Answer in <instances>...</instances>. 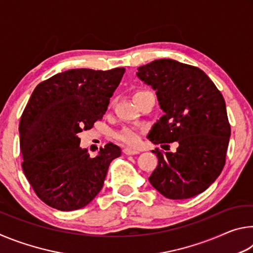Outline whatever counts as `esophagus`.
<instances>
[{"instance_id":"obj_1","label":"esophagus","mask_w":253,"mask_h":253,"mask_svg":"<svg viewBox=\"0 0 253 253\" xmlns=\"http://www.w3.org/2000/svg\"><path fill=\"white\" fill-rule=\"evenodd\" d=\"M124 154H126V155H135V154H138L139 151H137V149H132V148H129V147H126L123 149Z\"/></svg>"}]
</instances>
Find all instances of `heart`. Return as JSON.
Here are the masks:
<instances>
[{
    "instance_id": "obj_1",
    "label": "heart",
    "mask_w": 253,
    "mask_h": 253,
    "mask_svg": "<svg viewBox=\"0 0 253 253\" xmlns=\"http://www.w3.org/2000/svg\"><path fill=\"white\" fill-rule=\"evenodd\" d=\"M117 138L123 143L131 145V146H135V145H137L139 142L140 134H139V130H137L136 128L125 127L118 132Z\"/></svg>"
}]
</instances>
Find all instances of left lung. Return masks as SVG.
I'll list each match as a JSON object with an SVG mask.
<instances>
[{"instance_id":"8db88e82","label":"left lung","mask_w":253,"mask_h":253,"mask_svg":"<svg viewBox=\"0 0 253 253\" xmlns=\"http://www.w3.org/2000/svg\"><path fill=\"white\" fill-rule=\"evenodd\" d=\"M136 75L156 91L164 111L148 139L156 145L178 143L175 153L152 151L158 164L149 182L170 200L202 193L225 164L231 128L223 96L204 71L176 60H154Z\"/></svg>"}]
</instances>
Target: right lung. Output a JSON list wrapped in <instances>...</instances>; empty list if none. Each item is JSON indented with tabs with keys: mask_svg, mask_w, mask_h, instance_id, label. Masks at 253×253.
Instances as JSON below:
<instances>
[{
	"mask_svg": "<svg viewBox=\"0 0 253 253\" xmlns=\"http://www.w3.org/2000/svg\"><path fill=\"white\" fill-rule=\"evenodd\" d=\"M125 68L71 69L42 81L21 116L20 147L25 177L49 207L74 211L85 207L104 185L110 162L121 156L107 144L96 157L80 147L79 132L104 116Z\"/></svg>",
	"mask_w": 253,
	"mask_h": 253,
	"instance_id": "1",
	"label": "right lung"
}]
</instances>
